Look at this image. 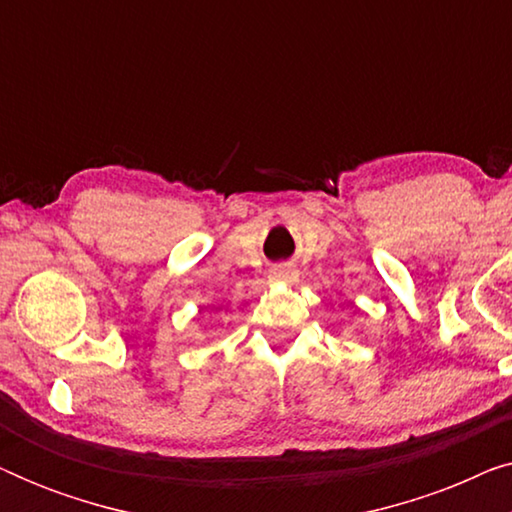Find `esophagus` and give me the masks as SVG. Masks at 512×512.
<instances>
[{"instance_id": "1", "label": "esophagus", "mask_w": 512, "mask_h": 512, "mask_svg": "<svg viewBox=\"0 0 512 512\" xmlns=\"http://www.w3.org/2000/svg\"><path fill=\"white\" fill-rule=\"evenodd\" d=\"M270 279H272V282L293 284V282H298V272H296V268H293V265L282 263V265H275V268L270 270Z\"/></svg>"}]
</instances>
